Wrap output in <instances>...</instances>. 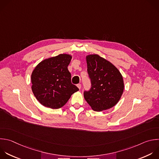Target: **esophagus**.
I'll use <instances>...</instances> for the list:
<instances>
[{
  "label": "esophagus",
  "mask_w": 159,
  "mask_h": 159,
  "mask_svg": "<svg viewBox=\"0 0 159 159\" xmlns=\"http://www.w3.org/2000/svg\"><path fill=\"white\" fill-rule=\"evenodd\" d=\"M77 87H78L79 89H81V87H82V85H81V84H77Z\"/></svg>",
  "instance_id": "34e87169"
}]
</instances>
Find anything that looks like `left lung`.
Instances as JSON below:
<instances>
[{
  "instance_id": "8db88e82",
  "label": "left lung",
  "mask_w": 159,
  "mask_h": 159,
  "mask_svg": "<svg viewBox=\"0 0 159 159\" xmlns=\"http://www.w3.org/2000/svg\"><path fill=\"white\" fill-rule=\"evenodd\" d=\"M86 62L92 87L84 92L85 100L96 112L113 107L124 90L121 73L113 64L98 54L87 55Z\"/></svg>"
}]
</instances>
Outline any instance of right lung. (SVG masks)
<instances>
[{
    "mask_svg": "<svg viewBox=\"0 0 159 159\" xmlns=\"http://www.w3.org/2000/svg\"><path fill=\"white\" fill-rule=\"evenodd\" d=\"M72 56L61 54L45 59L39 63L31 74L32 90L37 100L44 107L57 109L68 102L79 90L71 82L68 70Z\"/></svg>",
    "mask_w": 159,
    "mask_h": 159,
    "instance_id": "right-lung-1",
    "label": "right lung"
}]
</instances>
